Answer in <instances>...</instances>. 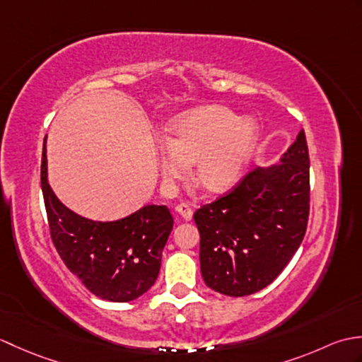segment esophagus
Returning <instances> with one entry per match:
<instances>
[{
    "instance_id": "obj_1",
    "label": "esophagus",
    "mask_w": 362,
    "mask_h": 362,
    "mask_svg": "<svg viewBox=\"0 0 362 362\" xmlns=\"http://www.w3.org/2000/svg\"><path fill=\"white\" fill-rule=\"evenodd\" d=\"M175 211L180 214V218L183 221H191L193 219V210H191V206L188 204H179L175 206Z\"/></svg>"
}]
</instances>
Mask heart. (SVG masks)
Instances as JSON below:
<instances>
[{"label": "heart", "instance_id": "b5f03b06", "mask_svg": "<svg viewBox=\"0 0 362 362\" xmlns=\"http://www.w3.org/2000/svg\"><path fill=\"white\" fill-rule=\"evenodd\" d=\"M259 129L227 107H206L173 122L165 144L157 149L158 169L166 187L180 180L194 165L193 180L209 193L235 187L255 153Z\"/></svg>", "mask_w": 362, "mask_h": 362}]
</instances>
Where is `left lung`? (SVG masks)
Here are the masks:
<instances>
[{"instance_id": "8db88e82", "label": "left lung", "mask_w": 362, "mask_h": 362, "mask_svg": "<svg viewBox=\"0 0 362 362\" xmlns=\"http://www.w3.org/2000/svg\"><path fill=\"white\" fill-rule=\"evenodd\" d=\"M308 214L310 157L300 130L276 163L252 171L232 193L194 213L206 286L230 297L266 288L302 244Z\"/></svg>"}]
</instances>
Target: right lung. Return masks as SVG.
<instances>
[{
	"instance_id": "right-lung-1",
	"label": "right lung",
	"mask_w": 362,
	"mask_h": 362,
	"mask_svg": "<svg viewBox=\"0 0 362 362\" xmlns=\"http://www.w3.org/2000/svg\"><path fill=\"white\" fill-rule=\"evenodd\" d=\"M42 191L52 243L66 267L96 297L130 302L156 283L174 219L166 205H144L117 221H93L68 209L48 183L46 138Z\"/></svg>"
}]
</instances>
